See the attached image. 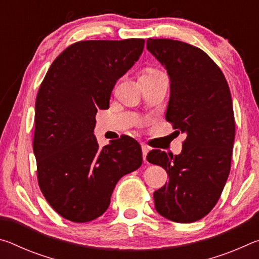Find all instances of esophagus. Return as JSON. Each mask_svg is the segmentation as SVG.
<instances>
[{"mask_svg":"<svg viewBox=\"0 0 259 259\" xmlns=\"http://www.w3.org/2000/svg\"><path fill=\"white\" fill-rule=\"evenodd\" d=\"M142 151H143V159L146 162V156H147L148 151H150V148H148V146H146L145 144H142Z\"/></svg>","mask_w":259,"mask_h":259,"instance_id":"obj_1","label":"esophagus"}]
</instances>
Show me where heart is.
<instances>
[{
	"label": "heart",
	"mask_w": 259,
	"mask_h": 259,
	"mask_svg": "<svg viewBox=\"0 0 259 259\" xmlns=\"http://www.w3.org/2000/svg\"><path fill=\"white\" fill-rule=\"evenodd\" d=\"M155 72H159V71H156V69L150 68V69H146V71L143 73V75H146V74H152V73H155Z\"/></svg>",
	"instance_id": "heart-1"
}]
</instances>
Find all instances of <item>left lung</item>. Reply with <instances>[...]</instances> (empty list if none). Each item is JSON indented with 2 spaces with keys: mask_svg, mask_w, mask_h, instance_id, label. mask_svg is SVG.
I'll use <instances>...</instances> for the list:
<instances>
[{
  "mask_svg": "<svg viewBox=\"0 0 259 259\" xmlns=\"http://www.w3.org/2000/svg\"><path fill=\"white\" fill-rule=\"evenodd\" d=\"M146 47L170 78L165 119L186 134L181 154L148 153L147 161L169 176L154 192L155 209L169 221L193 223L211 211L230 174L235 137L230 88L199 48L169 38H148Z\"/></svg>",
  "mask_w": 259,
  "mask_h": 259,
  "instance_id": "obj_1",
  "label": "left lung"
}]
</instances>
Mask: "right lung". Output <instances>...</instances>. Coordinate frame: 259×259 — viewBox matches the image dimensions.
Wrapping results in <instances>:
<instances>
[{
  "mask_svg": "<svg viewBox=\"0 0 259 259\" xmlns=\"http://www.w3.org/2000/svg\"><path fill=\"white\" fill-rule=\"evenodd\" d=\"M144 43H74L51 64L38 89L33 142L38 185L68 221L102 216L117 182L143 163L137 140L122 136L100 148L94 129L97 111L109 107L114 85L139 59Z\"/></svg>",
  "mask_w": 259,
  "mask_h": 259,
  "instance_id": "1",
  "label": "right lung"
}]
</instances>
